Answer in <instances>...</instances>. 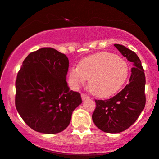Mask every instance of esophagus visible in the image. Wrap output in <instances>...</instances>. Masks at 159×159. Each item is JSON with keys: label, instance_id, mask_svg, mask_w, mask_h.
<instances>
[{"label": "esophagus", "instance_id": "34e87169", "mask_svg": "<svg viewBox=\"0 0 159 159\" xmlns=\"http://www.w3.org/2000/svg\"><path fill=\"white\" fill-rule=\"evenodd\" d=\"M81 99H82V100H85V99H89L90 97H89L88 96L85 95L84 93H81Z\"/></svg>", "mask_w": 159, "mask_h": 159}]
</instances>
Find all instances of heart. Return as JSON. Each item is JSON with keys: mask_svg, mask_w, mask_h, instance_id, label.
I'll return each instance as SVG.
<instances>
[{"mask_svg": "<svg viewBox=\"0 0 159 159\" xmlns=\"http://www.w3.org/2000/svg\"><path fill=\"white\" fill-rule=\"evenodd\" d=\"M129 73L128 63L123 59L109 53H99L86 57L78 67L69 72L74 86L84 84L96 97L107 98L116 94L126 81Z\"/></svg>", "mask_w": 159, "mask_h": 159, "instance_id": "heart-1", "label": "heart"}]
</instances>
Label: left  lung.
Segmentation results:
<instances>
[{
	"label": "left lung",
	"instance_id": "8db88e82",
	"mask_svg": "<svg viewBox=\"0 0 159 159\" xmlns=\"http://www.w3.org/2000/svg\"><path fill=\"white\" fill-rule=\"evenodd\" d=\"M129 62L133 63L129 84L109 99H96L92 119L102 131L117 134L130 128L137 121L146 104V77L141 61L132 50L121 44H114Z\"/></svg>",
	"mask_w": 159,
	"mask_h": 159
}]
</instances>
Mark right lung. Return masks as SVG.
<instances>
[{
  "mask_svg": "<svg viewBox=\"0 0 159 159\" xmlns=\"http://www.w3.org/2000/svg\"><path fill=\"white\" fill-rule=\"evenodd\" d=\"M69 60L51 48L29 53L16 80V108L23 121L40 133H60L82 102L66 82Z\"/></svg>",
  "mask_w": 159,
  "mask_h": 159,
  "instance_id": "add662e5",
  "label": "right lung"
}]
</instances>
